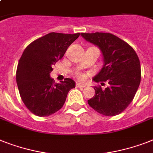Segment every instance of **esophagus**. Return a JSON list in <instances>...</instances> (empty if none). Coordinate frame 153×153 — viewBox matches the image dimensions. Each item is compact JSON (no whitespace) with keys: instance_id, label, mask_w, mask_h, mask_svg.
Instances as JSON below:
<instances>
[{"instance_id":"obj_1","label":"esophagus","mask_w":153,"mask_h":153,"mask_svg":"<svg viewBox=\"0 0 153 153\" xmlns=\"http://www.w3.org/2000/svg\"><path fill=\"white\" fill-rule=\"evenodd\" d=\"M76 86L79 88H84L85 86V84H83V83L76 82Z\"/></svg>"}]
</instances>
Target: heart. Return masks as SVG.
<instances>
[{"label": "heart", "instance_id": "obj_1", "mask_svg": "<svg viewBox=\"0 0 153 153\" xmlns=\"http://www.w3.org/2000/svg\"><path fill=\"white\" fill-rule=\"evenodd\" d=\"M75 76L78 78V79H81V80H82V79H85V74H82V73H81V72H76L75 73Z\"/></svg>", "mask_w": 153, "mask_h": 153}]
</instances>
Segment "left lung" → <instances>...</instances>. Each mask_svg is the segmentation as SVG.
Masks as SVG:
<instances>
[{
    "instance_id": "obj_1",
    "label": "left lung",
    "mask_w": 153,
    "mask_h": 153,
    "mask_svg": "<svg viewBox=\"0 0 153 153\" xmlns=\"http://www.w3.org/2000/svg\"><path fill=\"white\" fill-rule=\"evenodd\" d=\"M83 38L101 51L104 65L94 78L96 82H108V87L95 86V95L88 100L92 108L106 116L119 115L134 97L141 82V64L134 49L110 33H82ZM105 84V83H104Z\"/></svg>"
}]
</instances>
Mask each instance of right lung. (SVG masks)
<instances>
[{"instance_id": "right-lung-1", "label": "right lung", "mask_w": 153, "mask_h": 153, "mask_svg": "<svg viewBox=\"0 0 153 153\" xmlns=\"http://www.w3.org/2000/svg\"><path fill=\"white\" fill-rule=\"evenodd\" d=\"M80 33L52 32L33 41L25 48L16 70V82L21 99L33 114L41 117L53 115L65 103L75 82L67 78L54 83L52 66L64 56Z\"/></svg>"}]
</instances>
